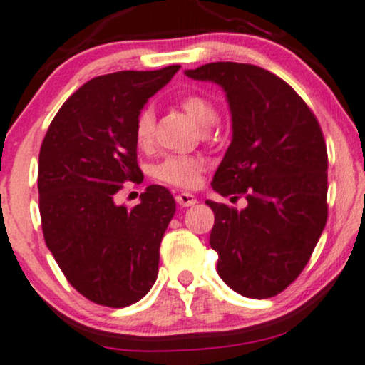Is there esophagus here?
Segmentation results:
<instances>
[{"instance_id": "obj_1", "label": "esophagus", "mask_w": 365, "mask_h": 365, "mask_svg": "<svg viewBox=\"0 0 365 365\" xmlns=\"http://www.w3.org/2000/svg\"><path fill=\"white\" fill-rule=\"evenodd\" d=\"M175 199H176V202H178L182 207L194 206V204L197 202V199H195V195H192L190 192H180V194H176Z\"/></svg>"}]
</instances>
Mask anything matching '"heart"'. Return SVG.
Masks as SVG:
<instances>
[{"label": "heart", "mask_w": 365, "mask_h": 365, "mask_svg": "<svg viewBox=\"0 0 365 365\" xmlns=\"http://www.w3.org/2000/svg\"><path fill=\"white\" fill-rule=\"evenodd\" d=\"M180 109L202 130L213 126L218 119V109L210 98L201 93H187L178 100ZM155 118L150 107L140 110L135 121V142L138 149L149 150L154 140ZM204 171V161L195 155H168L152 170V176L158 182L178 189H192L199 183Z\"/></svg>", "instance_id": "1"}]
</instances>
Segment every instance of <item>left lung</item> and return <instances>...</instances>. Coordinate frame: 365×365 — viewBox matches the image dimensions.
I'll return each mask as SVG.
<instances>
[{
	"label": "left lung",
	"mask_w": 365,
	"mask_h": 365,
	"mask_svg": "<svg viewBox=\"0 0 365 365\" xmlns=\"http://www.w3.org/2000/svg\"><path fill=\"white\" fill-rule=\"evenodd\" d=\"M227 91L232 143L213 189L247 206L206 201L216 270L235 293H282L307 267L327 222V149L305 100L279 76L251 63L213 62L187 71Z\"/></svg>",
	"instance_id": "obj_1"
}]
</instances>
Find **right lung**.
<instances>
[{"mask_svg": "<svg viewBox=\"0 0 365 365\" xmlns=\"http://www.w3.org/2000/svg\"><path fill=\"white\" fill-rule=\"evenodd\" d=\"M180 66L93 78L63 102L39 149L43 237L78 293L97 305H133L158 279L159 246L176 211L149 185L133 207L115 206L124 183H142L135 121Z\"/></svg>", "mask_w": 365, "mask_h": 365, "instance_id": "obj_1", "label": "right lung"}]
</instances>
